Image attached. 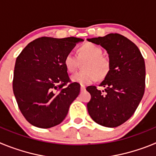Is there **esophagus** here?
Returning <instances> with one entry per match:
<instances>
[{"instance_id": "34e87169", "label": "esophagus", "mask_w": 156, "mask_h": 156, "mask_svg": "<svg viewBox=\"0 0 156 156\" xmlns=\"http://www.w3.org/2000/svg\"><path fill=\"white\" fill-rule=\"evenodd\" d=\"M80 90H81V91H83V90H86V87L83 86V85H81Z\"/></svg>"}]
</instances>
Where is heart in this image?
Instances as JSON below:
<instances>
[{
	"label": "heart",
	"mask_w": 156,
	"mask_h": 156,
	"mask_svg": "<svg viewBox=\"0 0 156 156\" xmlns=\"http://www.w3.org/2000/svg\"><path fill=\"white\" fill-rule=\"evenodd\" d=\"M87 60L83 64L84 71L78 72L71 76V80L80 85H88L97 79L104 80L111 69L109 59L103 55V50L98 45L88 42L77 49V56L68 53L65 56L64 66L68 73H74L78 68L80 61Z\"/></svg>",
	"instance_id": "b5f03b06"
}]
</instances>
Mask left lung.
Returning <instances> with one entry per match:
<instances>
[{
	"label": "left lung",
	"instance_id": "1",
	"mask_svg": "<svg viewBox=\"0 0 156 156\" xmlns=\"http://www.w3.org/2000/svg\"><path fill=\"white\" fill-rule=\"evenodd\" d=\"M101 45L108 54L111 69L101 83L87 90L91 95L87 103L89 115L95 122L106 127H116L130 118L142 99L145 87V65L138 48L124 36L109 34L87 39Z\"/></svg>",
	"mask_w": 156,
	"mask_h": 156
}]
</instances>
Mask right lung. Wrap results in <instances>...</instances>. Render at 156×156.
I'll list each match as a JSON object with an SVG mask.
<instances>
[{
  "instance_id": "add662e5",
  "label": "right lung",
  "mask_w": 156,
  "mask_h": 156,
  "mask_svg": "<svg viewBox=\"0 0 156 156\" xmlns=\"http://www.w3.org/2000/svg\"><path fill=\"white\" fill-rule=\"evenodd\" d=\"M76 37H43L30 42L16 58L13 92L19 108L30 124L50 128L61 123L80 85L70 82L65 56L77 43Z\"/></svg>"
}]
</instances>
